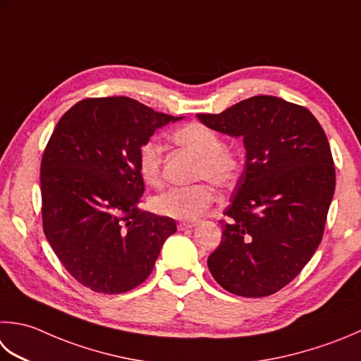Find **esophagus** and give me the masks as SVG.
<instances>
[{"label": "esophagus", "mask_w": 361, "mask_h": 361, "mask_svg": "<svg viewBox=\"0 0 361 361\" xmlns=\"http://www.w3.org/2000/svg\"><path fill=\"white\" fill-rule=\"evenodd\" d=\"M195 222H180L178 224V230L180 231H183V230H189V228H192V227H195Z\"/></svg>", "instance_id": "esophagus-1"}]
</instances>
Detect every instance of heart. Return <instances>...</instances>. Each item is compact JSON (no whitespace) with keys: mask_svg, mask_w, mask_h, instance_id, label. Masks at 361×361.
<instances>
[{"mask_svg":"<svg viewBox=\"0 0 361 361\" xmlns=\"http://www.w3.org/2000/svg\"><path fill=\"white\" fill-rule=\"evenodd\" d=\"M172 140L197 157L194 180L211 181L219 189L236 185L243 172V157L235 147L225 145L216 130L202 122H189L172 133ZM137 172L148 186L158 188L162 181V148L157 139H147L137 152ZM214 202V190L208 183L189 188H172L154 197L152 208L158 214L197 221Z\"/></svg>","mask_w":361,"mask_h":361,"instance_id":"1","label":"heart"}]
</instances>
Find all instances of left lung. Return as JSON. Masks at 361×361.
<instances>
[{
  "mask_svg": "<svg viewBox=\"0 0 361 361\" xmlns=\"http://www.w3.org/2000/svg\"><path fill=\"white\" fill-rule=\"evenodd\" d=\"M197 117L244 137L247 150L209 272L231 294L266 298L298 277L322 239L335 192L327 136L307 108L272 95Z\"/></svg>",
  "mask_w": 361,
  "mask_h": 361,
  "instance_id": "1",
  "label": "left lung"
}]
</instances>
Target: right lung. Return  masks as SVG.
<instances>
[{
  "label": "right lung",
  "mask_w": 361,
  "mask_h": 361,
  "mask_svg": "<svg viewBox=\"0 0 361 361\" xmlns=\"http://www.w3.org/2000/svg\"><path fill=\"white\" fill-rule=\"evenodd\" d=\"M180 117L128 97L84 98L56 125L40 164L42 225L72 277L95 293L120 294L152 274L173 219L139 208L137 152Z\"/></svg>",
  "instance_id": "1"
}]
</instances>
